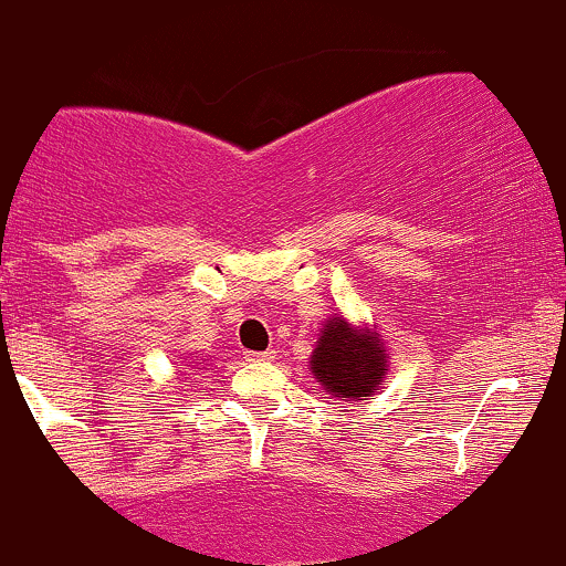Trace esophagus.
<instances>
[{
    "label": "esophagus",
    "mask_w": 566,
    "mask_h": 566,
    "mask_svg": "<svg viewBox=\"0 0 566 566\" xmlns=\"http://www.w3.org/2000/svg\"><path fill=\"white\" fill-rule=\"evenodd\" d=\"M247 358L254 363H271L273 358H276V353H273V349H265V353H249Z\"/></svg>",
    "instance_id": "1"
}]
</instances>
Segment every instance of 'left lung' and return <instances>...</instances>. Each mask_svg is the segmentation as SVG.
<instances>
[{
	"label": "left lung",
	"instance_id": "1",
	"mask_svg": "<svg viewBox=\"0 0 566 566\" xmlns=\"http://www.w3.org/2000/svg\"><path fill=\"white\" fill-rule=\"evenodd\" d=\"M385 349L379 347L377 333H358L349 328L342 317H333L319 333L317 349L312 355V371L317 382L331 396L338 398H358L377 390L382 382Z\"/></svg>",
	"mask_w": 566,
	"mask_h": 566
}]
</instances>
